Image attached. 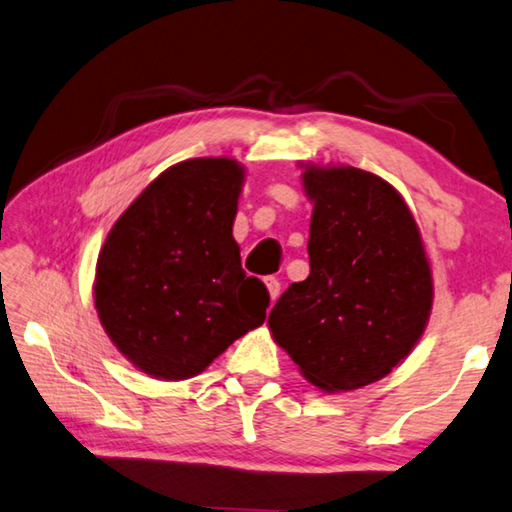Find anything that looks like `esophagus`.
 I'll use <instances>...</instances> for the list:
<instances>
[{
	"mask_svg": "<svg viewBox=\"0 0 512 512\" xmlns=\"http://www.w3.org/2000/svg\"><path fill=\"white\" fill-rule=\"evenodd\" d=\"M265 285H267V292H270V299H272V301L279 299V294H281V283H279V279H274V276H267Z\"/></svg>",
	"mask_w": 512,
	"mask_h": 512,
	"instance_id": "obj_1",
	"label": "esophagus"
}]
</instances>
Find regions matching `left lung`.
<instances>
[{
    "label": "left lung",
    "mask_w": 512,
    "mask_h": 512,
    "mask_svg": "<svg viewBox=\"0 0 512 512\" xmlns=\"http://www.w3.org/2000/svg\"><path fill=\"white\" fill-rule=\"evenodd\" d=\"M310 276L270 312L274 342L310 384L339 393L393 371L418 344L434 285L423 236L400 193L353 166H306Z\"/></svg>",
    "instance_id": "obj_1"
}]
</instances>
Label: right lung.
I'll return each instance as SVG.
<instances>
[{
    "label": "right lung",
    "instance_id": "add662e5",
    "mask_svg": "<svg viewBox=\"0 0 512 512\" xmlns=\"http://www.w3.org/2000/svg\"><path fill=\"white\" fill-rule=\"evenodd\" d=\"M245 170L197 157L164 170L114 222L94 303L114 346L157 380H188L265 321L270 292L231 236Z\"/></svg>",
    "mask_w": 512,
    "mask_h": 512
}]
</instances>
